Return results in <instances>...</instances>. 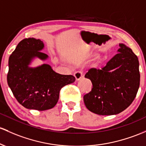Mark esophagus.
I'll return each instance as SVG.
<instances>
[{
  "instance_id": "esophagus-1",
  "label": "esophagus",
  "mask_w": 146,
  "mask_h": 146,
  "mask_svg": "<svg viewBox=\"0 0 146 146\" xmlns=\"http://www.w3.org/2000/svg\"><path fill=\"white\" fill-rule=\"evenodd\" d=\"M74 76H75V78H76V81L80 80L81 78L83 77L82 72H81V71H77V72H76V73H74Z\"/></svg>"
}]
</instances>
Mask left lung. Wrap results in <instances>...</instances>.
Wrapping results in <instances>:
<instances>
[{
	"label": "left lung",
	"mask_w": 146,
	"mask_h": 146,
	"mask_svg": "<svg viewBox=\"0 0 146 146\" xmlns=\"http://www.w3.org/2000/svg\"><path fill=\"white\" fill-rule=\"evenodd\" d=\"M118 52L102 69L91 68L84 76L91 81L93 88L84 96V102L96 114H118L137 96L140 84L138 57L123 44H119Z\"/></svg>",
	"instance_id": "left-lung-1"
}]
</instances>
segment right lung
<instances>
[{
  "label": "right lung",
  "mask_w": 146,
  "mask_h": 146,
  "mask_svg": "<svg viewBox=\"0 0 146 146\" xmlns=\"http://www.w3.org/2000/svg\"><path fill=\"white\" fill-rule=\"evenodd\" d=\"M44 44L40 39H24L9 56L7 84L14 97L24 107L44 111L55 106L63 86L74 82L71 75H61L48 64L30 67L32 60L38 57L46 60L48 56L41 50Z\"/></svg>",
  "instance_id": "obj_1"
}]
</instances>
